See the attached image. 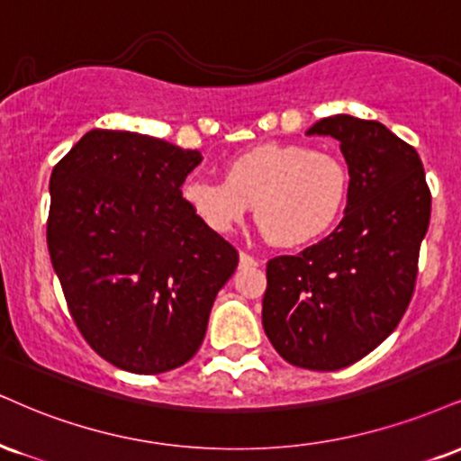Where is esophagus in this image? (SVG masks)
Instances as JSON below:
<instances>
[{
  "instance_id": "1",
  "label": "esophagus",
  "mask_w": 461,
  "mask_h": 461,
  "mask_svg": "<svg viewBox=\"0 0 461 461\" xmlns=\"http://www.w3.org/2000/svg\"><path fill=\"white\" fill-rule=\"evenodd\" d=\"M255 266H259V262L253 258V255L240 253V268H255Z\"/></svg>"
}]
</instances>
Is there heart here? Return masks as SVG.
Wrapping results in <instances>:
<instances>
[{
    "label": "heart",
    "instance_id": "heart-1",
    "mask_svg": "<svg viewBox=\"0 0 461 461\" xmlns=\"http://www.w3.org/2000/svg\"><path fill=\"white\" fill-rule=\"evenodd\" d=\"M343 160L303 143H259L225 163L223 182L191 177L182 202L214 234H230L253 206L255 221L279 247L318 240L346 208Z\"/></svg>",
    "mask_w": 461,
    "mask_h": 461
}]
</instances>
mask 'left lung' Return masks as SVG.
<instances>
[{
  "label": "left lung",
  "mask_w": 461,
  "mask_h": 461,
  "mask_svg": "<svg viewBox=\"0 0 461 461\" xmlns=\"http://www.w3.org/2000/svg\"><path fill=\"white\" fill-rule=\"evenodd\" d=\"M307 135L341 143L346 216L318 245L270 259L262 324L290 365L335 371L375 350L406 313L431 193L417 149L380 122L339 113Z\"/></svg>",
  "instance_id": "obj_1"
}]
</instances>
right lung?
<instances>
[{"instance_id":"right-lung-1","label":"right lung","mask_w":461,"mask_h":461,"mask_svg":"<svg viewBox=\"0 0 461 461\" xmlns=\"http://www.w3.org/2000/svg\"><path fill=\"white\" fill-rule=\"evenodd\" d=\"M197 149L94 129L53 167L47 245L70 315L98 357L163 374L195 357L238 251L182 202Z\"/></svg>"}]
</instances>
